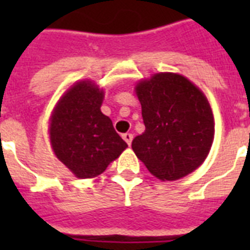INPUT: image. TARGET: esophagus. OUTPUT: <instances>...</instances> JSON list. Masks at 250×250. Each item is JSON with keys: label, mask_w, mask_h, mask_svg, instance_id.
Instances as JSON below:
<instances>
[{"label": "esophagus", "mask_w": 250, "mask_h": 250, "mask_svg": "<svg viewBox=\"0 0 250 250\" xmlns=\"http://www.w3.org/2000/svg\"><path fill=\"white\" fill-rule=\"evenodd\" d=\"M132 139H133L132 133L127 132V133H125V135H123V140H125L128 145H131V143H132Z\"/></svg>", "instance_id": "1"}]
</instances>
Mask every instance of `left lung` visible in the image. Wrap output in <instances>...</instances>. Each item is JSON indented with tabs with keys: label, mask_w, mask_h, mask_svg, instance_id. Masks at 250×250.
Listing matches in <instances>:
<instances>
[{
	"label": "left lung",
	"mask_w": 250,
	"mask_h": 250,
	"mask_svg": "<svg viewBox=\"0 0 250 250\" xmlns=\"http://www.w3.org/2000/svg\"><path fill=\"white\" fill-rule=\"evenodd\" d=\"M144 133L132 140L137 158L161 180L186 176L205 161L214 139L206 97L184 76L161 72L140 82Z\"/></svg>",
	"instance_id": "8db88e82"
}]
</instances>
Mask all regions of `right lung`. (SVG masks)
I'll use <instances>...</instances> for the list:
<instances>
[{
	"label": "right lung",
	"mask_w": 250,
	"mask_h": 250,
	"mask_svg": "<svg viewBox=\"0 0 250 250\" xmlns=\"http://www.w3.org/2000/svg\"><path fill=\"white\" fill-rule=\"evenodd\" d=\"M104 92L80 82L58 102L50 123V143L57 158L80 179L102 174L127 148L109 117L101 113Z\"/></svg>",
	"instance_id": "add662e5"
}]
</instances>
